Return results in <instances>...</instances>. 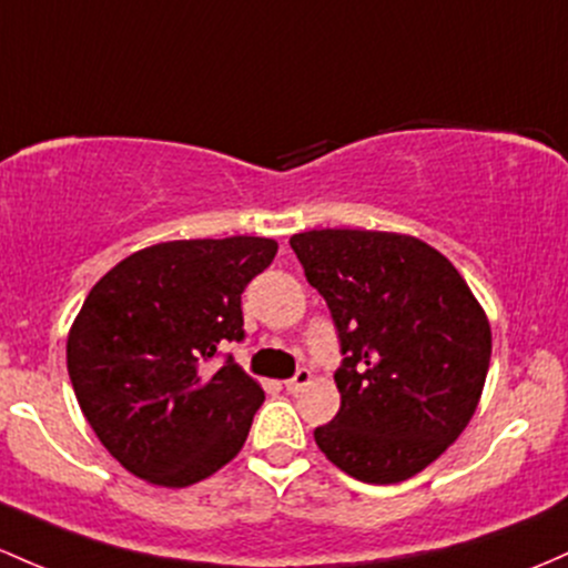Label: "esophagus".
<instances>
[{
	"mask_svg": "<svg viewBox=\"0 0 568 568\" xmlns=\"http://www.w3.org/2000/svg\"><path fill=\"white\" fill-rule=\"evenodd\" d=\"M310 383H313V372H310V369H298L294 377L285 379V390L296 396V394H302V390L307 388Z\"/></svg>",
	"mask_w": 568,
	"mask_h": 568,
	"instance_id": "1",
	"label": "esophagus"
}]
</instances>
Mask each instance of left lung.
Instances as JSON below:
<instances>
[{
  "label": "left lung",
  "instance_id": "left-lung-1",
  "mask_svg": "<svg viewBox=\"0 0 568 568\" xmlns=\"http://www.w3.org/2000/svg\"><path fill=\"white\" fill-rule=\"evenodd\" d=\"M332 310L339 413L321 453L361 483L394 485L469 426L490 364V323L450 261L409 234L313 229L291 236Z\"/></svg>",
  "mask_w": 568,
  "mask_h": 568
}]
</instances>
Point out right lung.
I'll use <instances>...</instances> for the list:
<instances>
[{"mask_svg":"<svg viewBox=\"0 0 568 568\" xmlns=\"http://www.w3.org/2000/svg\"><path fill=\"white\" fill-rule=\"evenodd\" d=\"M266 236L174 240L115 264L67 336V369L85 420L134 477L189 488L245 445L264 390L232 358L242 291L272 264Z\"/></svg>","mask_w":568,"mask_h":568,"instance_id":"1","label":"right lung"}]
</instances>
